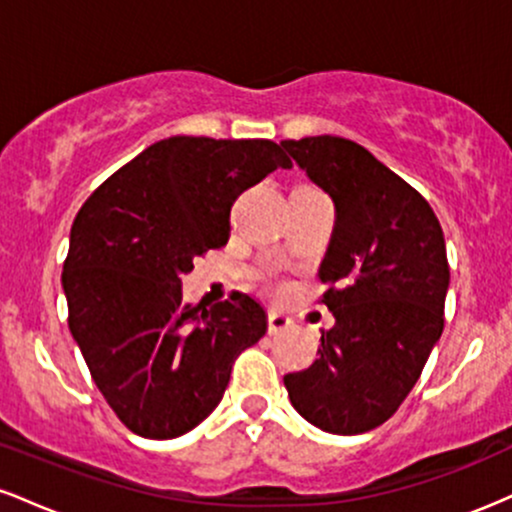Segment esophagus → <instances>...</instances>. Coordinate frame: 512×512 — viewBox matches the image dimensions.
I'll use <instances>...</instances> for the list:
<instances>
[{"instance_id": "1", "label": "esophagus", "mask_w": 512, "mask_h": 512, "mask_svg": "<svg viewBox=\"0 0 512 512\" xmlns=\"http://www.w3.org/2000/svg\"><path fill=\"white\" fill-rule=\"evenodd\" d=\"M289 327H291L289 317H286L284 313H276V310H269V315H267V330H269V334H279V332L289 330Z\"/></svg>"}]
</instances>
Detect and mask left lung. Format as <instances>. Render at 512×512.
<instances>
[{"instance_id": "1", "label": "left lung", "mask_w": 512, "mask_h": 512, "mask_svg": "<svg viewBox=\"0 0 512 512\" xmlns=\"http://www.w3.org/2000/svg\"><path fill=\"white\" fill-rule=\"evenodd\" d=\"M334 202L320 281L334 315L315 363L284 375L305 421L339 436L385 424L443 332L450 284L443 228L409 182L351 139L281 142Z\"/></svg>"}]
</instances>
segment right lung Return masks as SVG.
I'll return each mask as SVG.
<instances>
[{"label": "right lung", "mask_w": 512, "mask_h": 512, "mask_svg": "<svg viewBox=\"0 0 512 512\" xmlns=\"http://www.w3.org/2000/svg\"><path fill=\"white\" fill-rule=\"evenodd\" d=\"M291 158L269 139L168 137L86 199L62 286L69 332L93 383L129 431L168 440L219 407L240 351L267 332L255 298L182 301L180 276L221 248L231 207Z\"/></svg>", "instance_id": "right-lung-1"}]
</instances>
